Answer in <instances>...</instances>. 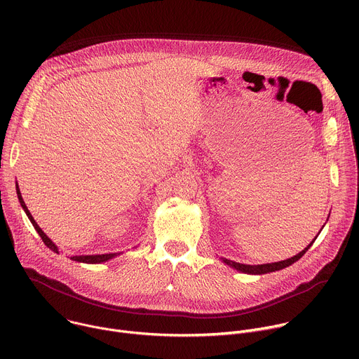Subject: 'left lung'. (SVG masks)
Returning <instances> with one entry per match:
<instances>
[{"mask_svg": "<svg viewBox=\"0 0 359 359\" xmlns=\"http://www.w3.org/2000/svg\"><path fill=\"white\" fill-rule=\"evenodd\" d=\"M330 217V216H328ZM324 227V226H323ZM320 233H321V230H320ZM318 233V234H320ZM318 237V236H317ZM316 237V238H317ZM316 238L306 245L302 251H299L298 254H295L294 257H291V259H287V260H283V262H277V263H269V264H257V266H250V264H240V263H236V262H231V260H227V259H220L224 264H227L229 267H231V269H234V270H237V271H240V273H244V274H254V276H262V274H267V273H273V271H278V270H283V269H285V267H290L291 264H294L295 262H298L302 255L305 254V251L309 250L311 245H313V243L316 241Z\"/></svg>", "mask_w": 359, "mask_h": 359, "instance_id": "8db88e82", "label": "left lung"}]
</instances>
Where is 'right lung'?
Returning <instances> with one entry per match:
<instances>
[{"label": "right lung", "mask_w": 359, "mask_h": 359, "mask_svg": "<svg viewBox=\"0 0 359 359\" xmlns=\"http://www.w3.org/2000/svg\"><path fill=\"white\" fill-rule=\"evenodd\" d=\"M17 194H18V200H20V203H21V206H22V209H24V212H25V215L28 216V219H29V222L32 223V226H34V229L36 230V233L41 236V238H42V241L45 243V245L48 247V248H50L53 250L54 252H57V254H60V248H58V245L50 240L43 231H42V229L36 224V222L34 220V217L31 216V213H29V210H28V208L25 206V203H24V200H22V196H21V191H20V187H18V184H17ZM121 252H109V254H95V255H71V260H74V262H78V263H86V264H100V263H105V262H109V260H112V259H115L116 255H119Z\"/></svg>", "instance_id": "add662e5"}]
</instances>
